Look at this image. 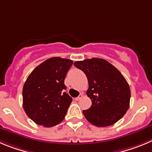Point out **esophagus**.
<instances>
[{"instance_id":"esophagus-1","label":"esophagus","mask_w":152,"mask_h":152,"mask_svg":"<svg viewBox=\"0 0 152 152\" xmlns=\"http://www.w3.org/2000/svg\"><path fill=\"white\" fill-rule=\"evenodd\" d=\"M82 98H83V95H82V94H80V95H79L77 98H75V100H76V101H79V100L81 99Z\"/></svg>"}]
</instances>
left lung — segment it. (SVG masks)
<instances>
[{"instance_id":"left-lung-1","label":"left lung","mask_w":152,"mask_h":152,"mask_svg":"<svg viewBox=\"0 0 152 152\" xmlns=\"http://www.w3.org/2000/svg\"><path fill=\"white\" fill-rule=\"evenodd\" d=\"M74 65L88 79L86 95L91 98V106L83 111L86 120L98 127L117 123L129 109L130 101V88L122 73L101 58L76 61Z\"/></svg>"}]
</instances>
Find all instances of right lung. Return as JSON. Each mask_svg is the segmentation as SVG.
<instances>
[{
    "mask_svg": "<svg viewBox=\"0 0 152 152\" xmlns=\"http://www.w3.org/2000/svg\"><path fill=\"white\" fill-rule=\"evenodd\" d=\"M73 61L51 57L33 69L23 89L26 113L38 125L51 127L64 119L72 98L64 91V79Z\"/></svg>",
    "mask_w": 152,
    "mask_h": 152,
    "instance_id": "1",
    "label": "right lung"
}]
</instances>
